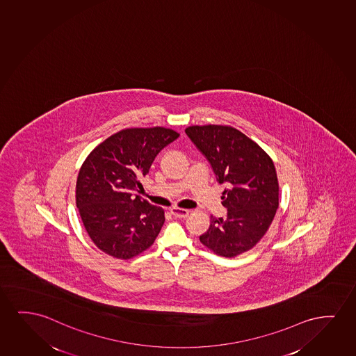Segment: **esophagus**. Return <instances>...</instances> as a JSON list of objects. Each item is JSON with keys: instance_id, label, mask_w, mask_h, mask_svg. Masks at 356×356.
Wrapping results in <instances>:
<instances>
[{"instance_id": "obj_1", "label": "esophagus", "mask_w": 356, "mask_h": 356, "mask_svg": "<svg viewBox=\"0 0 356 356\" xmlns=\"http://www.w3.org/2000/svg\"><path fill=\"white\" fill-rule=\"evenodd\" d=\"M170 213L175 218H186V216H188V214H190V210L181 209V208H176L175 207V208H171Z\"/></svg>"}]
</instances>
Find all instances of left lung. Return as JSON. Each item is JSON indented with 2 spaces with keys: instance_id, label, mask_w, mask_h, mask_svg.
<instances>
[{
  "instance_id": "obj_1",
  "label": "left lung",
  "mask_w": 356,
  "mask_h": 356,
  "mask_svg": "<svg viewBox=\"0 0 356 356\" xmlns=\"http://www.w3.org/2000/svg\"><path fill=\"white\" fill-rule=\"evenodd\" d=\"M185 132L209 161L218 182L227 185L221 197L227 214L210 216L200 242L218 255L234 258L263 238L276 214L278 181L273 159L234 127L195 125Z\"/></svg>"
}]
</instances>
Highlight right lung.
Listing matches in <instances>:
<instances>
[{"mask_svg": "<svg viewBox=\"0 0 356 356\" xmlns=\"http://www.w3.org/2000/svg\"><path fill=\"white\" fill-rule=\"evenodd\" d=\"M179 136L165 127L125 129L83 161L76 207L90 238L104 253L127 260L154 243L165 221L164 210L136 192L158 153Z\"/></svg>", "mask_w": 356, "mask_h": 356, "instance_id": "1", "label": "right lung"}]
</instances>
